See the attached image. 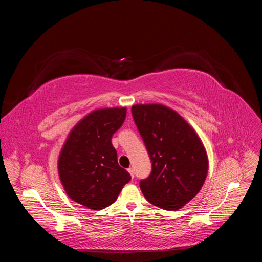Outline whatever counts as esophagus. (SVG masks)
I'll return each instance as SVG.
<instances>
[{
    "label": "esophagus",
    "instance_id": "obj_1",
    "mask_svg": "<svg viewBox=\"0 0 262 262\" xmlns=\"http://www.w3.org/2000/svg\"><path fill=\"white\" fill-rule=\"evenodd\" d=\"M128 171H129V173H130L131 177H132V179H133V177H134V170H133V168H129V169H128Z\"/></svg>",
    "mask_w": 262,
    "mask_h": 262
}]
</instances>
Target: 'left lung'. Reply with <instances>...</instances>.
<instances>
[{"label":"left lung","instance_id":"8db88e82","mask_svg":"<svg viewBox=\"0 0 262 262\" xmlns=\"http://www.w3.org/2000/svg\"><path fill=\"white\" fill-rule=\"evenodd\" d=\"M132 116L152 162L150 175L140 181L145 199L176 211L199 193L208 175L207 150L177 112L161 104L133 105Z\"/></svg>","mask_w":262,"mask_h":262}]
</instances>
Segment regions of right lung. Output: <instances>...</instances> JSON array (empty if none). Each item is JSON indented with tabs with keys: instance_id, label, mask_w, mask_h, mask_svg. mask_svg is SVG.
Returning a JSON list of instances; mask_svg holds the SVG:
<instances>
[{
	"instance_id": "right-lung-1",
	"label": "right lung",
	"mask_w": 262,
	"mask_h": 262,
	"mask_svg": "<svg viewBox=\"0 0 262 262\" xmlns=\"http://www.w3.org/2000/svg\"><path fill=\"white\" fill-rule=\"evenodd\" d=\"M124 107L97 109L85 116L69 133L59 160V177L67 194L87 209L113 204L131 179L120 167L112 143L122 125Z\"/></svg>"
}]
</instances>
